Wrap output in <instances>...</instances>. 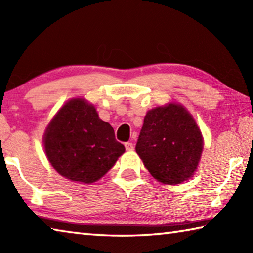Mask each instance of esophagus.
Masks as SVG:
<instances>
[{"mask_svg":"<svg viewBox=\"0 0 253 253\" xmlns=\"http://www.w3.org/2000/svg\"><path fill=\"white\" fill-rule=\"evenodd\" d=\"M125 148L126 151H134V144L132 143H125Z\"/></svg>","mask_w":253,"mask_h":253,"instance_id":"34e87169","label":"esophagus"}]
</instances>
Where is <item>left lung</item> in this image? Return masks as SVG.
<instances>
[{
    "mask_svg": "<svg viewBox=\"0 0 253 253\" xmlns=\"http://www.w3.org/2000/svg\"><path fill=\"white\" fill-rule=\"evenodd\" d=\"M203 137L192 115L179 104L147 111L136 152L156 181L176 185L193 176Z\"/></svg>",
    "mask_w": 253,
    "mask_h": 253,
    "instance_id": "1",
    "label": "left lung"
}]
</instances>
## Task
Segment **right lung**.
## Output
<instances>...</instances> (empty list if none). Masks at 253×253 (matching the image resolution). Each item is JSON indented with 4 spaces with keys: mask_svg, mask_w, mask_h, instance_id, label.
I'll return each mask as SVG.
<instances>
[{
    "mask_svg": "<svg viewBox=\"0 0 253 253\" xmlns=\"http://www.w3.org/2000/svg\"><path fill=\"white\" fill-rule=\"evenodd\" d=\"M43 144L46 157L61 176L84 184L101 178L125 153L114 128L83 98L60 108L46 127Z\"/></svg>",
    "mask_w": 253,
    "mask_h": 253,
    "instance_id": "1",
    "label": "right lung"
}]
</instances>
